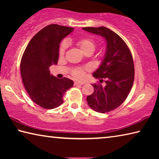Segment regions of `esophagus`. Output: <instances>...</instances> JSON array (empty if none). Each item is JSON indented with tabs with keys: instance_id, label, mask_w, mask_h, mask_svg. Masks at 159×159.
<instances>
[{
	"instance_id": "esophagus-1",
	"label": "esophagus",
	"mask_w": 159,
	"mask_h": 159,
	"mask_svg": "<svg viewBox=\"0 0 159 159\" xmlns=\"http://www.w3.org/2000/svg\"><path fill=\"white\" fill-rule=\"evenodd\" d=\"M83 83H78V82H75L74 83V85H83Z\"/></svg>"
}]
</instances>
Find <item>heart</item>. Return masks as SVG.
<instances>
[{
  "label": "heart",
  "instance_id": "heart-1",
  "mask_svg": "<svg viewBox=\"0 0 159 159\" xmlns=\"http://www.w3.org/2000/svg\"><path fill=\"white\" fill-rule=\"evenodd\" d=\"M76 44L80 48V51L84 54L87 52L93 53L95 51L96 48L95 41L92 39H90V38H82V39H80L79 40H78ZM66 49V42H63L60 45V51H59V54H60V56H63L64 55ZM72 75H73V76L76 79L81 80L85 76V70L80 68L76 69L72 72Z\"/></svg>",
  "mask_w": 159,
  "mask_h": 159
}]
</instances>
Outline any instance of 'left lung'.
<instances>
[{
	"instance_id": "obj_1",
	"label": "left lung",
	"mask_w": 159,
	"mask_h": 159,
	"mask_svg": "<svg viewBox=\"0 0 159 159\" xmlns=\"http://www.w3.org/2000/svg\"><path fill=\"white\" fill-rule=\"evenodd\" d=\"M83 29L102 36L107 42L103 61L93 73L100 82L104 80L106 85H92L94 93L87 97L88 104L97 112L111 111L125 101L133 86L134 69L132 54L124 41L109 29L100 26Z\"/></svg>"
}]
</instances>
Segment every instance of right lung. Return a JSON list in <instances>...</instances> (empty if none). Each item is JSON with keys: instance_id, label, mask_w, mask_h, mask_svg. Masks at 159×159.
<instances>
[{"instance_id": "add662e5", "label": "right lung", "mask_w": 159, "mask_h": 159, "mask_svg": "<svg viewBox=\"0 0 159 159\" xmlns=\"http://www.w3.org/2000/svg\"><path fill=\"white\" fill-rule=\"evenodd\" d=\"M74 28L50 25L32 38L21 57L22 81L32 101L44 109H51L63 103V95L73 87L67 78L58 79L50 74L49 67L57 64L60 43Z\"/></svg>"}]
</instances>
